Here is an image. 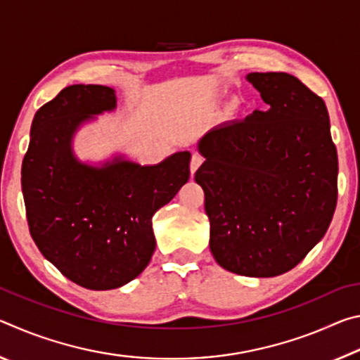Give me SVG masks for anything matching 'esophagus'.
Returning <instances> with one entry per match:
<instances>
[{
  "label": "esophagus",
  "mask_w": 360,
  "mask_h": 360,
  "mask_svg": "<svg viewBox=\"0 0 360 360\" xmlns=\"http://www.w3.org/2000/svg\"><path fill=\"white\" fill-rule=\"evenodd\" d=\"M202 163H203V157L200 154H193L191 158V173L193 174L195 172H197V168L202 165Z\"/></svg>",
  "instance_id": "1"
}]
</instances>
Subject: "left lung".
<instances>
[{
  "label": "left lung",
  "instance_id": "8db88e82",
  "mask_svg": "<svg viewBox=\"0 0 360 360\" xmlns=\"http://www.w3.org/2000/svg\"><path fill=\"white\" fill-rule=\"evenodd\" d=\"M268 105L211 130L195 173L225 270L289 271L326 235L338 198V157L324 100L288 72L248 75Z\"/></svg>",
  "mask_w": 360,
  "mask_h": 360
}]
</instances>
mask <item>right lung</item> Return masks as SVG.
I'll use <instances>...</instances> for the list:
<instances>
[{"instance_id": "add662e5", "label": "right lung", "mask_w": 360, "mask_h": 360, "mask_svg": "<svg viewBox=\"0 0 360 360\" xmlns=\"http://www.w3.org/2000/svg\"><path fill=\"white\" fill-rule=\"evenodd\" d=\"M115 106L106 85H70L34 114L22 162L28 229L42 255L70 281L92 290L135 279L155 249L152 216L188 181L191 154L155 167L115 158L105 168L79 163L71 136L92 114Z\"/></svg>"}]
</instances>
